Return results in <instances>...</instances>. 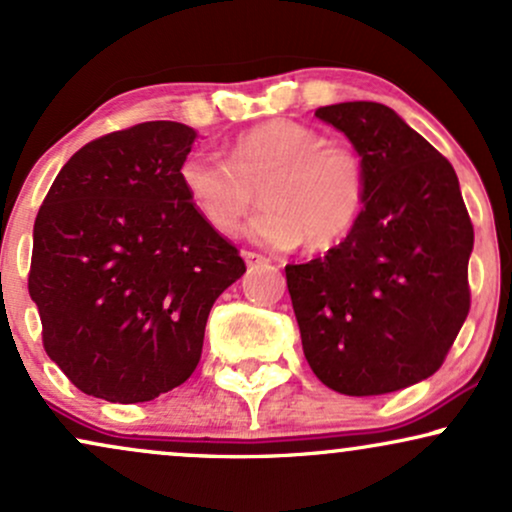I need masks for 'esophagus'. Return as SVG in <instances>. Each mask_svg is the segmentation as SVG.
<instances>
[{
    "label": "esophagus",
    "instance_id": "34e87169",
    "mask_svg": "<svg viewBox=\"0 0 512 512\" xmlns=\"http://www.w3.org/2000/svg\"><path fill=\"white\" fill-rule=\"evenodd\" d=\"M242 256H244L246 266H261V263H268V258L261 256V254H256V251H244Z\"/></svg>",
    "mask_w": 512,
    "mask_h": 512
}]
</instances>
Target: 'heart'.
<instances>
[{"mask_svg": "<svg viewBox=\"0 0 512 512\" xmlns=\"http://www.w3.org/2000/svg\"><path fill=\"white\" fill-rule=\"evenodd\" d=\"M180 185L213 230L235 235L258 204L249 235L289 249L304 242L327 251L349 235L365 204V170L356 151L327 142L311 125L273 118L230 144V161L192 154L180 166Z\"/></svg>", "mask_w": 512, "mask_h": 512, "instance_id": "heart-1", "label": "heart"}]
</instances>
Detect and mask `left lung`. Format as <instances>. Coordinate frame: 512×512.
Segmentation results:
<instances>
[{"label":"left lung","instance_id":"8db88e82","mask_svg":"<svg viewBox=\"0 0 512 512\" xmlns=\"http://www.w3.org/2000/svg\"><path fill=\"white\" fill-rule=\"evenodd\" d=\"M315 118L361 156L365 204L344 242L285 268L304 356L339 394H389L434 375L458 337L475 232L456 170L394 109L344 102Z\"/></svg>","mask_w":512,"mask_h":512}]
</instances>
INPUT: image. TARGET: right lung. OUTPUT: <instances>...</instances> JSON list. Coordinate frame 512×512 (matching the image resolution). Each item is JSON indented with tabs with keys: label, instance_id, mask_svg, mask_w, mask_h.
Masks as SVG:
<instances>
[{
	"label": "right lung",
	"instance_id": "1",
	"mask_svg": "<svg viewBox=\"0 0 512 512\" xmlns=\"http://www.w3.org/2000/svg\"><path fill=\"white\" fill-rule=\"evenodd\" d=\"M194 140L175 121L111 132L75 151L42 201L28 292L44 351L87 396L142 403L180 387L213 304L244 275L180 185Z\"/></svg>",
	"mask_w": 512,
	"mask_h": 512
}]
</instances>
